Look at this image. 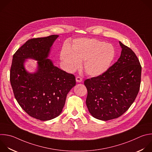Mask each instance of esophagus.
I'll return each instance as SVG.
<instances>
[{
  "label": "esophagus",
  "mask_w": 152,
  "mask_h": 152,
  "mask_svg": "<svg viewBox=\"0 0 152 152\" xmlns=\"http://www.w3.org/2000/svg\"><path fill=\"white\" fill-rule=\"evenodd\" d=\"M76 80L77 82H82V78L80 76H77L76 78Z\"/></svg>",
  "instance_id": "obj_1"
}]
</instances>
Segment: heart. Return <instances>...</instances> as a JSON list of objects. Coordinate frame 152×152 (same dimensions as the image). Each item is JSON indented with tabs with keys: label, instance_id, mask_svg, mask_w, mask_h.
Segmentation results:
<instances>
[{
	"label": "heart",
	"instance_id": "heart-1",
	"mask_svg": "<svg viewBox=\"0 0 152 152\" xmlns=\"http://www.w3.org/2000/svg\"><path fill=\"white\" fill-rule=\"evenodd\" d=\"M115 57L114 47L95 39L76 40L71 50L69 48L62 49L60 58L70 72L81 66L84 61V69L87 74L97 76L104 73L111 66Z\"/></svg>",
	"mask_w": 152,
	"mask_h": 152
}]
</instances>
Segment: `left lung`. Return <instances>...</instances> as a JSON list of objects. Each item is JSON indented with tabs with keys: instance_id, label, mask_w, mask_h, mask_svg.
Instances as JSON below:
<instances>
[{
	"instance_id": "8db88e82",
	"label": "left lung",
	"mask_w": 152,
	"mask_h": 152,
	"mask_svg": "<svg viewBox=\"0 0 152 152\" xmlns=\"http://www.w3.org/2000/svg\"><path fill=\"white\" fill-rule=\"evenodd\" d=\"M118 60L104 73L84 81L88 95L86 106L99 120L118 118L126 112L140 90L141 66L133 50L119 42Z\"/></svg>"
}]
</instances>
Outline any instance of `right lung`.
Listing matches in <instances>:
<instances>
[{
	"mask_svg": "<svg viewBox=\"0 0 152 152\" xmlns=\"http://www.w3.org/2000/svg\"><path fill=\"white\" fill-rule=\"evenodd\" d=\"M57 34L32 38L22 45L13 56L10 82L15 99L31 117L45 121L61 113L70 90L76 85L75 76L53 65L47 59ZM38 61V70L28 73L24 60Z\"/></svg>",
	"mask_w": 152,
	"mask_h": 152,
	"instance_id": "add662e5",
	"label": "right lung"
}]
</instances>
